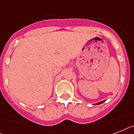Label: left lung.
<instances>
[{
    "label": "left lung",
    "mask_w": 134,
    "mask_h": 134,
    "mask_svg": "<svg viewBox=\"0 0 134 134\" xmlns=\"http://www.w3.org/2000/svg\"><path fill=\"white\" fill-rule=\"evenodd\" d=\"M105 100H102V101H100V102L97 103H94V105H99V104H101V103H103L105 102Z\"/></svg>",
    "instance_id": "obj_1"
}]
</instances>
